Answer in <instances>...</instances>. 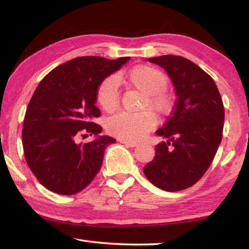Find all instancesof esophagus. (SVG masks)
I'll return each instance as SVG.
<instances>
[{
    "label": "esophagus",
    "mask_w": 249,
    "mask_h": 249,
    "mask_svg": "<svg viewBox=\"0 0 249 249\" xmlns=\"http://www.w3.org/2000/svg\"><path fill=\"white\" fill-rule=\"evenodd\" d=\"M121 143H123L124 145L129 146V147H136V146H138V143H135V142H127V141H124V140H122Z\"/></svg>",
    "instance_id": "obj_1"
}]
</instances>
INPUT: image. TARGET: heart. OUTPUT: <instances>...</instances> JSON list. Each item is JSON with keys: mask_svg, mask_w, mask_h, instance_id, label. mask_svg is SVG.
<instances>
[{"mask_svg": "<svg viewBox=\"0 0 249 249\" xmlns=\"http://www.w3.org/2000/svg\"><path fill=\"white\" fill-rule=\"evenodd\" d=\"M122 75L109 76L100 83L97 99L102 107L111 111L118 107L121 99L119 79ZM131 86L145 93L143 107H152L160 113H169L173 108L174 98L167 89L168 77L165 72L152 65H139L127 73ZM157 116L152 110L141 112L120 111L107 120L106 127L108 131L124 141H139L157 125Z\"/></svg>", "mask_w": 249, "mask_h": 249, "instance_id": "b5f03b06", "label": "heart"}]
</instances>
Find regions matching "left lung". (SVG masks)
Returning a JSON list of instances; mask_svg holds the SVG:
<instances>
[{
    "label": "left lung",
    "mask_w": 249,
    "mask_h": 249,
    "mask_svg": "<svg viewBox=\"0 0 249 249\" xmlns=\"http://www.w3.org/2000/svg\"><path fill=\"white\" fill-rule=\"evenodd\" d=\"M149 61L168 72L178 99L156 131L169 141L156 145L154 160L143 172L156 187L178 192L197 183L214 160L223 138V99L212 77L188 59L167 54Z\"/></svg>",
    "instance_id": "8db88e82"
}]
</instances>
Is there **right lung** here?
I'll list each match as a JSON object with an SVG mask.
<instances>
[{
    "instance_id": "add662e5",
    "label": "right lung",
    "mask_w": 249,
    "mask_h": 249,
    "mask_svg": "<svg viewBox=\"0 0 249 249\" xmlns=\"http://www.w3.org/2000/svg\"><path fill=\"white\" fill-rule=\"evenodd\" d=\"M129 59L76 57L47 73L36 88L24 115L22 144L31 171L50 192L75 195L100 170L106 147L116 140H76L102 131L93 122L100 115L95 106L98 87Z\"/></svg>"
}]
</instances>
